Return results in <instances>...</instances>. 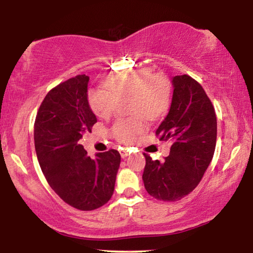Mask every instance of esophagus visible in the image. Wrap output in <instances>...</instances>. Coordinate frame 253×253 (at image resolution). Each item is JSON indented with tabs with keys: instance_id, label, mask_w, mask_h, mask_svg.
I'll use <instances>...</instances> for the list:
<instances>
[{
	"instance_id": "esophagus-1",
	"label": "esophagus",
	"mask_w": 253,
	"mask_h": 253,
	"mask_svg": "<svg viewBox=\"0 0 253 253\" xmlns=\"http://www.w3.org/2000/svg\"><path fill=\"white\" fill-rule=\"evenodd\" d=\"M119 153H121L122 158H126L128 155H129V151H128V148L122 147L121 149H119Z\"/></svg>"
}]
</instances>
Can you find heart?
I'll return each instance as SVG.
<instances>
[{
    "mask_svg": "<svg viewBox=\"0 0 253 253\" xmlns=\"http://www.w3.org/2000/svg\"><path fill=\"white\" fill-rule=\"evenodd\" d=\"M100 89L88 92V102L98 117L107 118L114 113L117 102L129 98L128 109L134 115L149 119L164 113L169 102V87L163 77L152 76L147 69L111 75L102 81ZM146 125L140 117L119 119L113 127V135L122 143H130L142 134Z\"/></svg>",
    "mask_w": 253,
    "mask_h": 253,
    "instance_id": "obj_1",
    "label": "heart"
}]
</instances>
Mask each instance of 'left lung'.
<instances>
[{
  "instance_id": "obj_1",
  "label": "left lung",
  "mask_w": 253,
  "mask_h": 253,
  "mask_svg": "<svg viewBox=\"0 0 253 253\" xmlns=\"http://www.w3.org/2000/svg\"><path fill=\"white\" fill-rule=\"evenodd\" d=\"M172 102L156 135L172 143L164 162L144 154L146 191L161 201H177L198 186L216 144V116L211 100L190 76L172 78Z\"/></svg>"
}]
</instances>
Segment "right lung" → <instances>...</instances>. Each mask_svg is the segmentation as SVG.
Instances as JSON below:
<instances>
[{
    "label": "right lung",
    "instance_id": "right-lung-1",
    "mask_svg": "<svg viewBox=\"0 0 253 253\" xmlns=\"http://www.w3.org/2000/svg\"><path fill=\"white\" fill-rule=\"evenodd\" d=\"M88 76L79 75L54 87L34 123V146L42 173L60 198L83 211L108 202L121 164L116 149L90 158L79 144L97 123L88 102Z\"/></svg>",
    "mask_w": 253,
    "mask_h": 253
}]
</instances>
